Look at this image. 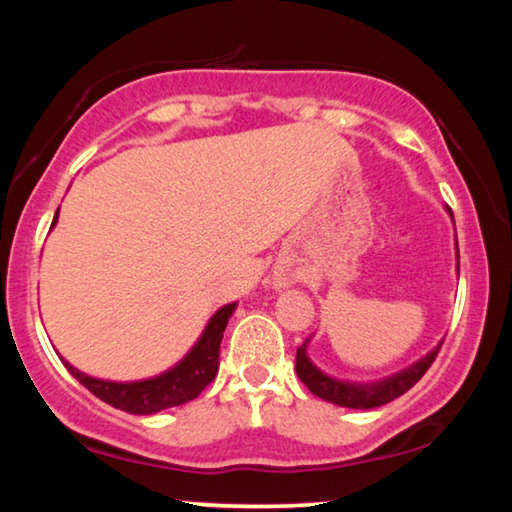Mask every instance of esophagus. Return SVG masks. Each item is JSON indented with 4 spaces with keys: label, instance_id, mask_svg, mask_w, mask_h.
Segmentation results:
<instances>
[{
    "label": "esophagus",
    "instance_id": "obj_1",
    "mask_svg": "<svg viewBox=\"0 0 512 512\" xmlns=\"http://www.w3.org/2000/svg\"><path fill=\"white\" fill-rule=\"evenodd\" d=\"M289 282H291V280H289L287 273H277V275H275V284H277V287H287Z\"/></svg>",
    "mask_w": 512,
    "mask_h": 512
}]
</instances>
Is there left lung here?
<instances>
[{
  "mask_svg": "<svg viewBox=\"0 0 512 512\" xmlns=\"http://www.w3.org/2000/svg\"><path fill=\"white\" fill-rule=\"evenodd\" d=\"M454 246H456V257H458V241ZM307 345L309 341L302 343L296 352V372L302 384H305L311 393L318 395L320 400L332 402L336 406H345V409L366 411V409H377V406L393 402L395 397L404 395L411 386L418 384L420 377L429 370L433 359H436L443 341L424 354V357L411 363V366H406L404 370H397L393 375L381 377L375 381H348V379H336L332 375H327V372L320 370L316 363L309 359Z\"/></svg>",
  "mask_w": 512,
  "mask_h": 512,
  "instance_id": "8db88e82",
  "label": "left lung"
}]
</instances>
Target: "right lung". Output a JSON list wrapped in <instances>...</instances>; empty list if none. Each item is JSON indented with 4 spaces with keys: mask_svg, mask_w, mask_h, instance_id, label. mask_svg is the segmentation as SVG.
Masks as SVG:
<instances>
[{
    "mask_svg": "<svg viewBox=\"0 0 512 512\" xmlns=\"http://www.w3.org/2000/svg\"><path fill=\"white\" fill-rule=\"evenodd\" d=\"M60 210V207H58ZM58 223V212L54 216V223ZM237 302H228L221 309L214 311V316L207 320L203 334L198 336V341L192 345L183 359L169 370L160 372V375L149 379H137V381H110L99 379L92 375H85L79 368H74L72 363L60 357L65 363V368L88 388L92 395H97L115 409H121L133 415H151L171 406H180L196 400L201 395L203 388L210 384L219 372V352H221V339L225 327H228L230 316L235 314Z\"/></svg>",
    "mask_w": 512,
    "mask_h": 512,
    "instance_id": "obj_1",
    "label": "right lung"
}]
</instances>
